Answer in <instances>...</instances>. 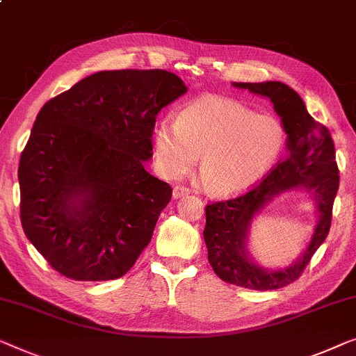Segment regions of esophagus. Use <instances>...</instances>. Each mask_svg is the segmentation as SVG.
I'll use <instances>...</instances> for the list:
<instances>
[{"instance_id":"34e87169","label":"esophagus","mask_w":356,"mask_h":356,"mask_svg":"<svg viewBox=\"0 0 356 356\" xmlns=\"http://www.w3.org/2000/svg\"><path fill=\"white\" fill-rule=\"evenodd\" d=\"M189 194V189L184 188V186H175L173 188V197L175 199H179L183 197V195H188Z\"/></svg>"}]
</instances>
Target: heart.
Here are the masks:
<instances>
[{"label": "heart", "instance_id": "b5f03b06", "mask_svg": "<svg viewBox=\"0 0 356 356\" xmlns=\"http://www.w3.org/2000/svg\"><path fill=\"white\" fill-rule=\"evenodd\" d=\"M286 144L282 123L238 101L204 96L163 118L154 130L163 177L181 178L199 161L204 186L216 195L239 194L265 177Z\"/></svg>", "mask_w": 356, "mask_h": 356}]
</instances>
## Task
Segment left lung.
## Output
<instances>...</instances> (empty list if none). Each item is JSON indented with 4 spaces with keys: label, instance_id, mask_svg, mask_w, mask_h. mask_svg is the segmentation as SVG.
<instances>
[{
    "label": "left lung",
    "instance_id": "8db88e82",
    "mask_svg": "<svg viewBox=\"0 0 356 356\" xmlns=\"http://www.w3.org/2000/svg\"><path fill=\"white\" fill-rule=\"evenodd\" d=\"M270 97L287 133V156L247 193L205 207L204 239L215 275L229 284L254 291L281 289L298 280L331 228L332 205L339 189V168L331 133L308 114L302 97L281 81L233 83ZM305 187L316 195L320 215L307 250L296 264L270 272L250 259L245 241L250 221L275 195Z\"/></svg>",
    "mask_w": 356,
    "mask_h": 356
}]
</instances>
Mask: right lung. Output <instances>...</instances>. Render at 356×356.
<instances>
[{
  "label": "right lung",
  "instance_id": "1",
  "mask_svg": "<svg viewBox=\"0 0 356 356\" xmlns=\"http://www.w3.org/2000/svg\"><path fill=\"white\" fill-rule=\"evenodd\" d=\"M172 72L104 70L41 107L19 162L24 233L56 271L109 281L135 265L172 188L144 170Z\"/></svg>",
  "mask_w": 356,
  "mask_h": 356
}]
</instances>
